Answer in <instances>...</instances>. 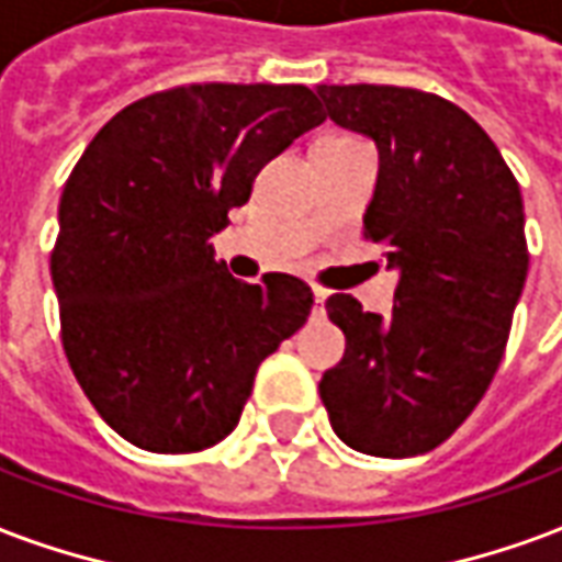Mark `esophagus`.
I'll return each instance as SVG.
<instances>
[{"label":"esophagus","mask_w":562,"mask_h":562,"mask_svg":"<svg viewBox=\"0 0 562 562\" xmlns=\"http://www.w3.org/2000/svg\"><path fill=\"white\" fill-rule=\"evenodd\" d=\"M313 297H315V310L322 313L324 301H327V292H322V289H313Z\"/></svg>","instance_id":"34e87169"}]
</instances>
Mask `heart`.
I'll list each match as a JSON object with an SVG mask.
<instances>
[{
    "instance_id": "1",
    "label": "heart",
    "mask_w": 562,
    "mask_h": 562,
    "mask_svg": "<svg viewBox=\"0 0 562 562\" xmlns=\"http://www.w3.org/2000/svg\"><path fill=\"white\" fill-rule=\"evenodd\" d=\"M322 139H351V136H345V133H327Z\"/></svg>"
}]
</instances>
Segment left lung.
I'll use <instances>...</instances> for the list:
<instances>
[{
    "instance_id": "8db88e82",
    "label": "left lung",
    "mask_w": 562,
    "mask_h": 562,
    "mask_svg": "<svg viewBox=\"0 0 562 562\" xmlns=\"http://www.w3.org/2000/svg\"><path fill=\"white\" fill-rule=\"evenodd\" d=\"M339 127L378 145L363 235L398 270L393 315L327 297L345 357L318 384L351 450L408 459L450 438L492 384L527 280L525 202L488 133L402 86H318Z\"/></svg>"
}]
</instances>
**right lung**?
Returning a JSON list of instances; mask_svg holds the SVG:
<instances>
[{
    "label": "right lung",
    "mask_w": 562,
    "mask_h": 562,
    "mask_svg": "<svg viewBox=\"0 0 562 562\" xmlns=\"http://www.w3.org/2000/svg\"><path fill=\"white\" fill-rule=\"evenodd\" d=\"M322 122L306 86L193 82L115 112L74 166L49 252L61 345L94 411L133 447L220 443L261 360L306 322V282L235 280L211 235L261 166Z\"/></svg>",
    "instance_id": "1"
}]
</instances>
